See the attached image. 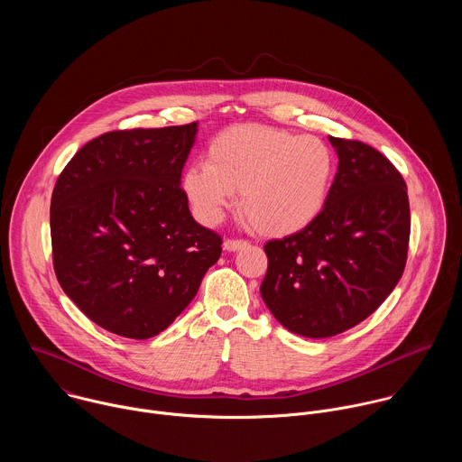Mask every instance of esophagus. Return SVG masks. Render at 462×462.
Masks as SVG:
<instances>
[{
    "label": "esophagus",
    "instance_id": "34e87169",
    "mask_svg": "<svg viewBox=\"0 0 462 462\" xmlns=\"http://www.w3.org/2000/svg\"><path fill=\"white\" fill-rule=\"evenodd\" d=\"M223 246H225V250H228V252H237V250L248 248L250 243L245 241V239H226V241L223 243Z\"/></svg>",
    "mask_w": 462,
    "mask_h": 462
}]
</instances>
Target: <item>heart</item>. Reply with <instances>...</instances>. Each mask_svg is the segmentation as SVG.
Listing matches in <instances>:
<instances>
[{
  "label": "heart",
  "instance_id": "1",
  "mask_svg": "<svg viewBox=\"0 0 462 462\" xmlns=\"http://www.w3.org/2000/svg\"><path fill=\"white\" fill-rule=\"evenodd\" d=\"M337 171L321 139L269 125H236L208 146L207 164L186 170L182 188L197 217L221 221L241 193V212L263 236H289L323 210Z\"/></svg>",
  "mask_w": 462,
  "mask_h": 462
}]
</instances>
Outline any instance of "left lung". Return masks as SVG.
<instances>
[{"label": "left lung", "instance_id": "left-lung-1", "mask_svg": "<svg viewBox=\"0 0 462 462\" xmlns=\"http://www.w3.org/2000/svg\"><path fill=\"white\" fill-rule=\"evenodd\" d=\"M338 171L321 214L265 245L261 298L305 338H328L364 321L402 278L410 243L408 188L380 152L328 137Z\"/></svg>", "mask_w": 462, "mask_h": 462}]
</instances>
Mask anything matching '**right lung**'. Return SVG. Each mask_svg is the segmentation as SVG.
Instances as JSON below:
<instances>
[{
    "label": "right lung",
    "mask_w": 462,
    "mask_h": 462,
    "mask_svg": "<svg viewBox=\"0 0 462 462\" xmlns=\"http://www.w3.org/2000/svg\"><path fill=\"white\" fill-rule=\"evenodd\" d=\"M197 122L109 131L60 173L51 199L56 278L106 331L157 337L195 298L221 255L180 188Z\"/></svg>",
    "instance_id": "add662e5"
}]
</instances>
